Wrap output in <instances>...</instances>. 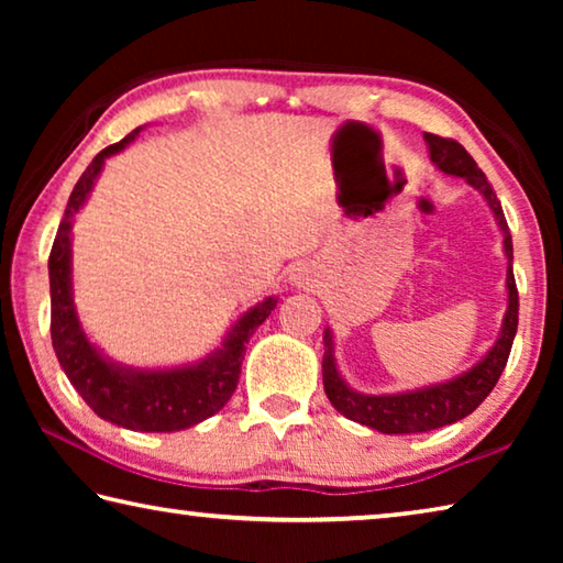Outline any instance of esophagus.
<instances>
[{"label":"esophagus","mask_w":563,"mask_h":563,"mask_svg":"<svg viewBox=\"0 0 563 563\" xmlns=\"http://www.w3.org/2000/svg\"><path fill=\"white\" fill-rule=\"evenodd\" d=\"M288 283L292 285V288H298V290H312V288H318V273H316V268H312L310 263L300 261V263H295L292 268H290Z\"/></svg>","instance_id":"obj_1"}]
</instances>
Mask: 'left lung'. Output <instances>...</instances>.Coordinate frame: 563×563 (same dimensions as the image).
I'll list each match as a JSON object with an SVG mask.
<instances>
[{
	"label": "left lung",
	"mask_w": 563,
	"mask_h": 563,
	"mask_svg": "<svg viewBox=\"0 0 563 563\" xmlns=\"http://www.w3.org/2000/svg\"><path fill=\"white\" fill-rule=\"evenodd\" d=\"M424 144L427 151H430V161L437 170H442L446 176L464 178L466 186L479 190L482 198L489 206L494 221L499 225L504 255H507V312H504L501 318L497 340L492 342V347L484 352L470 369H464V373L450 379H442V383L383 395L357 393L355 387H350V383L342 377L338 367L332 330L325 328V332H322V342H325V355H322V385H325L328 399L340 415H345L352 422H360L369 427V430H377L383 434L432 432L452 422H460L466 415H472L474 409L487 399L494 385H497V379L501 377L519 325V295L511 271L514 245L497 194H494L487 176L482 174V168L476 166V161L466 154L462 144H456L452 139L434 136V133H424Z\"/></svg>",
	"instance_id": "left-lung-1"
}]
</instances>
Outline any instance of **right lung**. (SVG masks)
<instances>
[{
	"label": "right lung",
	"instance_id": "right-lung-1",
	"mask_svg": "<svg viewBox=\"0 0 563 563\" xmlns=\"http://www.w3.org/2000/svg\"><path fill=\"white\" fill-rule=\"evenodd\" d=\"M141 129L144 126L133 129L119 144H111L93 156L89 168L76 180L69 203H66L49 255L52 345L76 393L101 419L133 432H180L213 417L233 397L247 340L275 310L278 298L268 295L253 308H247L228 328L221 345L208 352L206 357L186 362V365H123V362L109 357L97 342H91L74 305V218L87 206L107 158L121 154L133 144Z\"/></svg>",
	"mask_w": 563,
	"mask_h": 563
}]
</instances>
